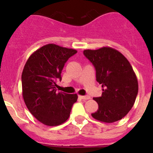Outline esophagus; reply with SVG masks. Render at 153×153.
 Here are the masks:
<instances>
[{"label":"esophagus","mask_w":153,"mask_h":153,"mask_svg":"<svg viewBox=\"0 0 153 153\" xmlns=\"http://www.w3.org/2000/svg\"><path fill=\"white\" fill-rule=\"evenodd\" d=\"M79 98H81V99H83V100H88L90 98V97L89 96H83V95H79Z\"/></svg>","instance_id":"1"}]
</instances>
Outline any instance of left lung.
Wrapping results in <instances>:
<instances>
[{
	"label": "left lung",
	"instance_id": "left-lung-1",
	"mask_svg": "<svg viewBox=\"0 0 153 153\" xmlns=\"http://www.w3.org/2000/svg\"><path fill=\"white\" fill-rule=\"evenodd\" d=\"M84 55L95 67L96 81L103 87L101 96L93 98L98 109L92 116L104 123L122 119L133 106L138 92L132 66L121 52L111 47L86 49Z\"/></svg>",
	"mask_w": 153,
	"mask_h": 153
}]
</instances>
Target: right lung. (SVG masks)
I'll return each instance as SVG.
<instances>
[{
  "label": "right lung",
  "instance_id": "1",
  "mask_svg": "<svg viewBox=\"0 0 153 153\" xmlns=\"http://www.w3.org/2000/svg\"><path fill=\"white\" fill-rule=\"evenodd\" d=\"M73 49L54 44L43 46L29 56L21 75L22 95L26 106L37 120L47 126H58L69 118L77 94L57 92L56 81Z\"/></svg>",
  "mask_w": 153,
  "mask_h": 153
}]
</instances>
